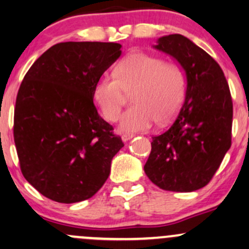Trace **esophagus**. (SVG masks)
I'll return each mask as SVG.
<instances>
[{
    "label": "esophagus",
    "instance_id": "1",
    "mask_svg": "<svg viewBox=\"0 0 249 249\" xmlns=\"http://www.w3.org/2000/svg\"><path fill=\"white\" fill-rule=\"evenodd\" d=\"M133 137H134V134H124V135L121 136V139L124 142H127L129 141L130 139H133Z\"/></svg>",
    "mask_w": 249,
    "mask_h": 249
}]
</instances>
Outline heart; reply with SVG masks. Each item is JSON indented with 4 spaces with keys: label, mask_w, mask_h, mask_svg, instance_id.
<instances>
[{
    "label": "heart",
    "mask_w": 249,
    "mask_h": 249,
    "mask_svg": "<svg viewBox=\"0 0 249 249\" xmlns=\"http://www.w3.org/2000/svg\"><path fill=\"white\" fill-rule=\"evenodd\" d=\"M185 75L175 63H164L156 55L135 52L115 67V75H102L96 80L93 99L107 121H115L124 101V90L134 89L135 105L120 118V129H147L159 120L170 121L182 106L185 95Z\"/></svg>",
    "instance_id": "1"
}]
</instances>
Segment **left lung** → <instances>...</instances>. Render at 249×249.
<instances>
[{
	"instance_id": "8db88e82",
	"label": "left lung",
	"mask_w": 249,
	"mask_h": 249,
	"mask_svg": "<svg viewBox=\"0 0 249 249\" xmlns=\"http://www.w3.org/2000/svg\"><path fill=\"white\" fill-rule=\"evenodd\" d=\"M155 49L175 58L186 75L176 120L153 137L144 172L166 191L191 192L209 184L231 148L233 104L219 64L182 35L159 38Z\"/></svg>"
}]
</instances>
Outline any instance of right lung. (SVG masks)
I'll list each match as a JSON object with an SVG mask.
<instances>
[{"label":"right lung","mask_w":249,"mask_h":249,"mask_svg":"<svg viewBox=\"0 0 249 249\" xmlns=\"http://www.w3.org/2000/svg\"><path fill=\"white\" fill-rule=\"evenodd\" d=\"M120 49L118 43H58L20 84L14 116L20 171L49 199L71 204L94 196L124 147L93 104L96 80Z\"/></svg>","instance_id":"right-lung-1"}]
</instances>
